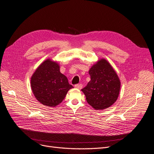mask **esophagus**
I'll list each match as a JSON object with an SVG mask.
<instances>
[{
    "label": "esophagus",
    "mask_w": 154,
    "mask_h": 154,
    "mask_svg": "<svg viewBox=\"0 0 154 154\" xmlns=\"http://www.w3.org/2000/svg\"><path fill=\"white\" fill-rule=\"evenodd\" d=\"M82 87V84H76V85H75V88L77 89H81Z\"/></svg>",
    "instance_id": "34e87169"
}]
</instances>
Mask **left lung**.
I'll return each mask as SVG.
<instances>
[{
	"label": "left lung",
	"instance_id": "left-lung-1",
	"mask_svg": "<svg viewBox=\"0 0 154 154\" xmlns=\"http://www.w3.org/2000/svg\"><path fill=\"white\" fill-rule=\"evenodd\" d=\"M89 74L91 81L81 90L88 103L97 110L112 106L118 97L121 84L111 64L102 59L93 65Z\"/></svg>",
	"mask_w": 154,
	"mask_h": 154
}]
</instances>
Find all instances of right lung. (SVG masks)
Here are the masks:
<instances>
[{"mask_svg":"<svg viewBox=\"0 0 154 154\" xmlns=\"http://www.w3.org/2000/svg\"><path fill=\"white\" fill-rule=\"evenodd\" d=\"M31 86L34 97L43 105L55 107L60 103L69 90L73 88L60 72L59 65L48 59L33 73Z\"/></svg>","mask_w":154,"mask_h":154,"instance_id":"add662e5","label":"right lung"}]
</instances>
